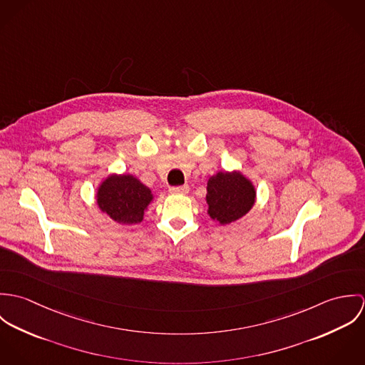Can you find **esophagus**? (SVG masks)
<instances>
[{
  "instance_id": "1",
  "label": "esophagus",
  "mask_w": 365,
  "mask_h": 365,
  "mask_svg": "<svg viewBox=\"0 0 365 365\" xmlns=\"http://www.w3.org/2000/svg\"><path fill=\"white\" fill-rule=\"evenodd\" d=\"M190 187L188 185H180V187H170V192L171 194H177V195H185L188 194Z\"/></svg>"
}]
</instances>
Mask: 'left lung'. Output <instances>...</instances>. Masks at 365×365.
I'll return each instance as SVG.
<instances>
[{"label": "left lung", "instance_id": "left-lung-1", "mask_svg": "<svg viewBox=\"0 0 365 365\" xmlns=\"http://www.w3.org/2000/svg\"><path fill=\"white\" fill-rule=\"evenodd\" d=\"M257 191L242 171H217L207 182V207L212 220L229 225L239 220L255 207Z\"/></svg>", "mask_w": 365, "mask_h": 365}]
</instances>
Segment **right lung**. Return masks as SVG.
Here are the masks:
<instances>
[{"label":"right lung","instance_id":"obj_1","mask_svg":"<svg viewBox=\"0 0 365 365\" xmlns=\"http://www.w3.org/2000/svg\"><path fill=\"white\" fill-rule=\"evenodd\" d=\"M96 201L113 222L130 226L143 222L155 195L132 174H109L98 185Z\"/></svg>","mask_w":365,"mask_h":365}]
</instances>
